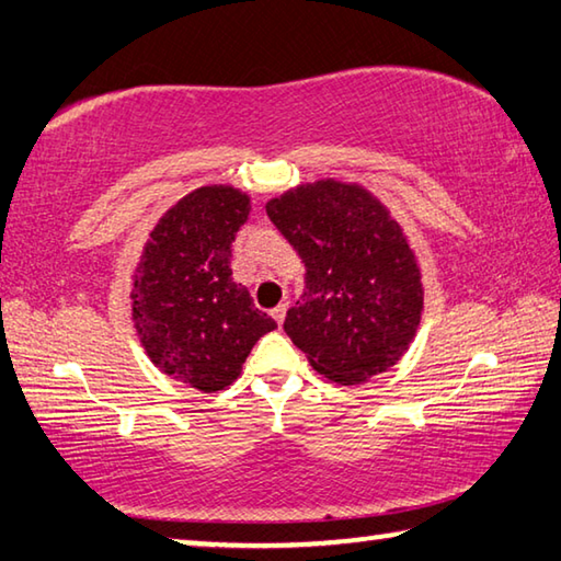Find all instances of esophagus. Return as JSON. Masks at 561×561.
Masks as SVG:
<instances>
[{
	"label": "esophagus",
	"instance_id": "obj_1",
	"mask_svg": "<svg viewBox=\"0 0 561 561\" xmlns=\"http://www.w3.org/2000/svg\"><path fill=\"white\" fill-rule=\"evenodd\" d=\"M287 309H289V307H287V304H284V301L279 304V307L272 309V317H274V321H277V324H282L284 317H287Z\"/></svg>",
	"mask_w": 561,
	"mask_h": 561
}]
</instances>
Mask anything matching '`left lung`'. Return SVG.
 <instances>
[{
  "mask_svg": "<svg viewBox=\"0 0 561 561\" xmlns=\"http://www.w3.org/2000/svg\"><path fill=\"white\" fill-rule=\"evenodd\" d=\"M270 220L307 264V289L284 331L339 386L396 366L423 314V277L391 210L358 183L321 178L267 203Z\"/></svg>",
  "mask_w": 561,
  "mask_h": 561,
  "instance_id": "1",
  "label": "left lung"
}]
</instances>
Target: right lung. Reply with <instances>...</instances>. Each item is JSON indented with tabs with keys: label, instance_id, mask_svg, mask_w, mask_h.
Returning a JSON list of instances; mask_svg holds the SVG:
<instances>
[{
	"label": "right lung",
	"instance_id": "1",
	"mask_svg": "<svg viewBox=\"0 0 561 561\" xmlns=\"http://www.w3.org/2000/svg\"><path fill=\"white\" fill-rule=\"evenodd\" d=\"M250 195L203 185L168 207L130 277L133 329L158 371L203 393L232 386L252 346L277 321L232 279L230 244Z\"/></svg>",
	"mask_w": 561,
	"mask_h": 561
}]
</instances>
